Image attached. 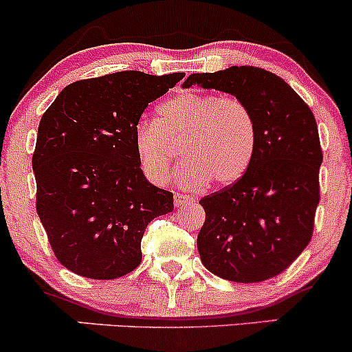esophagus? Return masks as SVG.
I'll return each mask as SVG.
<instances>
[{"label":"esophagus","instance_id":"34e87169","mask_svg":"<svg viewBox=\"0 0 352 352\" xmlns=\"http://www.w3.org/2000/svg\"><path fill=\"white\" fill-rule=\"evenodd\" d=\"M192 199L187 195H182V194H175L173 195V204H175V207H184L187 206V204H190Z\"/></svg>","mask_w":352,"mask_h":352}]
</instances>
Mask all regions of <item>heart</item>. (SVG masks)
<instances>
[{
  "instance_id": "1",
  "label": "heart",
  "mask_w": 352,
  "mask_h": 352,
  "mask_svg": "<svg viewBox=\"0 0 352 352\" xmlns=\"http://www.w3.org/2000/svg\"><path fill=\"white\" fill-rule=\"evenodd\" d=\"M256 120L235 96L184 91L158 108V120L135 126L133 148L142 172L152 184L168 179L175 145L185 160L175 180L185 190L206 188L210 180L227 187L241 180L256 152Z\"/></svg>"
}]
</instances>
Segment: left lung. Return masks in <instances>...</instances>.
<instances>
[{
    "label": "left lung",
    "instance_id": "8db88e82",
    "mask_svg": "<svg viewBox=\"0 0 352 352\" xmlns=\"http://www.w3.org/2000/svg\"><path fill=\"white\" fill-rule=\"evenodd\" d=\"M192 85L242 100L257 130L244 177L200 200V261L226 280L262 283L287 269L311 242L322 164L318 123L283 78L262 68L192 73L182 87Z\"/></svg>",
    "mask_w": 352,
    "mask_h": 352
}]
</instances>
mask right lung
Returning a JSON list of instances; mask_svg holds the SVG:
<instances>
[{"label": "right lung", "mask_w": 352, "mask_h": 352, "mask_svg": "<svg viewBox=\"0 0 352 352\" xmlns=\"http://www.w3.org/2000/svg\"><path fill=\"white\" fill-rule=\"evenodd\" d=\"M185 73L118 72L65 87L41 117L33 172L36 212L58 261L90 279H117L142 262V237L173 210L146 180L133 132L150 102Z\"/></svg>", "instance_id": "right-lung-1"}]
</instances>
